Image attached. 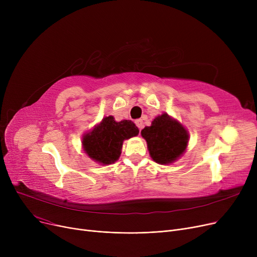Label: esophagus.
<instances>
[{"label": "esophagus", "instance_id": "1", "mask_svg": "<svg viewBox=\"0 0 257 257\" xmlns=\"http://www.w3.org/2000/svg\"><path fill=\"white\" fill-rule=\"evenodd\" d=\"M136 124H137V126L139 127V129H140V130H142V129H143V127H144L143 119H137V120H136Z\"/></svg>", "mask_w": 257, "mask_h": 257}]
</instances>
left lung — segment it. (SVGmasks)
Returning a JSON list of instances; mask_svg holds the SVG:
<instances>
[{
    "mask_svg": "<svg viewBox=\"0 0 257 257\" xmlns=\"http://www.w3.org/2000/svg\"><path fill=\"white\" fill-rule=\"evenodd\" d=\"M151 158L159 165H171L186 151L190 134L176 118L168 113L156 116L151 126L141 131Z\"/></svg>",
    "mask_w": 257,
    "mask_h": 257,
    "instance_id": "obj_1",
    "label": "left lung"
}]
</instances>
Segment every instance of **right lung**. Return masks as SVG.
Wrapping results in <instances>:
<instances>
[{
  "label": "right lung",
  "instance_id": "add662e5",
  "mask_svg": "<svg viewBox=\"0 0 257 257\" xmlns=\"http://www.w3.org/2000/svg\"><path fill=\"white\" fill-rule=\"evenodd\" d=\"M139 132L129 119L116 121L112 115L105 116L82 136L83 151L97 164L111 165L119 158L124 141L139 136Z\"/></svg>",
  "mask_w": 257,
  "mask_h": 257
}]
</instances>
